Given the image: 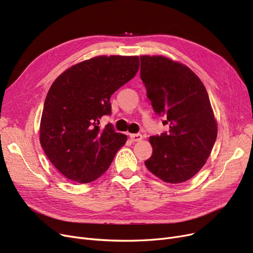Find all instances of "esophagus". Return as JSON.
<instances>
[{"instance_id": "34e87169", "label": "esophagus", "mask_w": 253, "mask_h": 253, "mask_svg": "<svg viewBox=\"0 0 253 253\" xmlns=\"http://www.w3.org/2000/svg\"><path fill=\"white\" fill-rule=\"evenodd\" d=\"M129 137L131 138V140L135 142V141H140L142 139V135L139 133H135V134H130Z\"/></svg>"}]
</instances>
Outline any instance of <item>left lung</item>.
I'll use <instances>...</instances> for the list:
<instances>
[{
  "label": "left lung",
  "mask_w": 253,
  "mask_h": 253,
  "mask_svg": "<svg viewBox=\"0 0 253 253\" xmlns=\"http://www.w3.org/2000/svg\"><path fill=\"white\" fill-rule=\"evenodd\" d=\"M140 79L169 127L150 137L153 154L144 164L165 182L187 181L204 166L217 136L206 88L187 65L164 56H140Z\"/></svg>",
  "instance_id": "1"
}]
</instances>
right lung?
Wrapping results in <instances>:
<instances>
[{"mask_svg":"<svg viewBox=\"0 0 253 253\" xmlns=\"http://www.w3.org/2000/svg\"><path fill=\"white\" fill-rule=\"evenodd\" d=\"M137 56H97L73 65L51 85L44 103L40 142L62 175L79 183L109 169L127 136L99 120L112 114L111 96L133 78Z\"/></svg>","mask_w":253,"mask_h":253,"instance_id":"right-lung-1","label":"right lung"}]
</instances>
